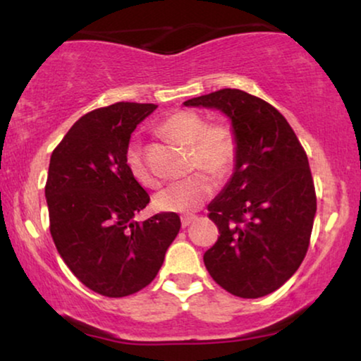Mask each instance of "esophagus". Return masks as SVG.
Here are the masks:
<instances>
[{"mask_svg":"<svg viewBox=\"0 0 361 361\" xmlns=\"http://www.w3.org/2000/svg\"><path fill=\"white\" fill-rule=\"evenodd\" d=\"M195 219H197L195 215H185V216H182V219H180L182 228H185V226H189V225L192 224V221H195Z\"/></svg>","mask_w":361,"mask_h":361,"instance_id":"34e87169","label":"esophagus"}]
</instances>
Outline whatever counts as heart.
I'll list each match as a JSON object with an SVG mask.
<instances>
[{"label":"heart","mask_w":361,"mask_h":361,"mask_svg":"<svg viewBox=\"0 0 361 361\" xmlns=\"http://www.w3.org/2000/svg\"><path fill=\"white\" fill-rule=\"evenodd\" d=\"M161 131L179 145L192 149L190 167L221 176L235 159V136L225 125H207L204 118L192 111H176L161 123ZM125 162L137 184L151 187L156 184L146 164L141 146L133 142L128 147ZM214 180L205 172H197L189 179L174 182L154 195L156 210L166 214H190L199 210L214 194Z\"/></svg>","instance_id":"heart-1"}]
</instances>
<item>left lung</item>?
I'll list each match as a JSON object with an SVG mask.
<instances>
[{
	"mask_svg": "<svg viewBox=\"0 0 361 361\" xmlns=\"http://www.w3.org/2000/svg\"><path fill=\"white\" fill-rule=\"evenodd\" d=\"M219 110L231 123L235 167L209 204L220 236L205 251L212 278L230 294L263 298L302 263L317 210L309 161L286 118L258 97L236 88L184 102Z\"/></svg>",
	"mask_w": 361,
	"mask_h": 361,
	"instance_id": "1",
	"label": "left lung"
}]
</instances>
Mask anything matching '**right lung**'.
Here are the masks:
<instances>
[{
	"label": "right lung",
	"mask_w": 361,
	"mask_h": 361,
	"mask_svg": "<svg viewBox=\"0 0 361 361\" xmlns=\"http://www.w3.org/2000/svg\"><path fill=\"white\" fill-rule=\"evenodd\" d=\"M152 103H115L75 121L51 156L46 200L56 248L82 284L106 298L146 288L180 230L177 214L137 224L149 195L128 171L131 133Z\"/></svg>",
	"instance_id": "1"
}]
</instances>
